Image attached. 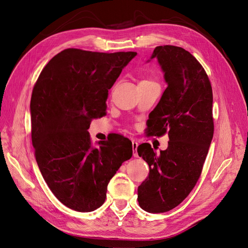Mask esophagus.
<instances>
[{
	"label": "esophagus",
	"instance_id": "1",
	"mask_svg": "<svg viewBox=\"0 0 248 248\" xmlns=\"http://www.w3.org/2000/svg\"><path fill=\"white\" fill-rule=\"evenodd\" d=\"M138 146H139L138 142L135 141V140H133V155H134V157H136V158L139 157V154H138V151H137Z\"/></svg>",
	"mask_w": 248,
	"mask_h": 248
}]
</instances>
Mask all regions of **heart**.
I'll return each mask as SVG.
<instances>
[{"label":"heart","instance_id":"heart-1","mask_svg":"<svg viewBox=\"0 0 248 248\" xmlns=\"http://www.w3.org/2000/svg\"><path fill=\"white\" fill-rule=\"evenodd\" d=\"M150 81H151V80H141L140 82H150Z\"/></svg>","mask_w":248,"mask_h":248}]
</instances>
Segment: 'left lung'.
Wrapping results in <instances>:
<instances>
[{
  "mask_svg": "<svg viewBox=\"0 0 248 248\" xmlns=\"http://www.w3.org/2000/svg\"><path fill=\"white\" fill-rule=\"evenodd\" d=\"M168 87L149 114L148 136H169L168 148L155 153L150 144L138 147L149 177L138 188L139 205L147 212L172 210L190 194L200 178L214 133L213 93L199 61L185 49L155 47Z\"/></svg>",
  "mask_w": 248,
  "mask_h": 248,
  "instance_id": "8db88e82",
  "label": "left lung"
}]
</instances>
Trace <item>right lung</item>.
I'll list each match as a JSON object with an SVG mask.
<instances>
[{
	"label": "right lung",
	"instance_id": "right-lung-1",
	"mask_svg": "<svg viewBox=\"0 0 248 248\" xmlns=\"http://www.w3.org/2000/svg\"><path fill=\"white\" fill-rule=\"evenodd\" d=\"M137 52L103 53L68 48L41 71L30 103L35 158L48 187L70 209L90 212L132 158V141L114 134L91 147L87 129L107 110L108 89Z\"/></svg>",
	"mask_w": 248,
	"mask_h": 248
}]
</instances>
